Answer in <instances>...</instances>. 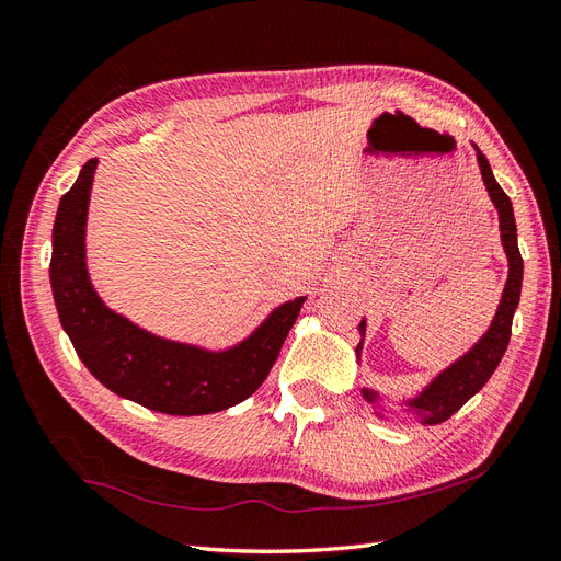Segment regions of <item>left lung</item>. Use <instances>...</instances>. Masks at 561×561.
Wrapping results in <instances>:
<instances>
[{"label":"left lung","mask_w":561,"mask_h":561,"mask_svg":"<svg viewBox=\"0 0 561 561\" xmlns=\"http://www.w3.org/2000/svg\"><path fill=\"white\" fill-rule=\"evenodd\" d=\"M474 146V144H472ZM477 150V162L481 170L483 186L489 191V198L493 207L497 209V226H501V243L507 256V280L501 295V305L495 309L493 321L489 330L472 344V350H467L458 360H453L448 368L438 373L434 380L417 391L415 397L391 401L385 393H377L368 387L360 389V397L366 399L375 415L380 420L393 417V415H411L415 417L420 425H438V422L448 420L453 413H458L460 408L474 397V393L489 382V377L501 363L510 335H512V316L517 311L519 305V295H522V276H524V260L519 254L517 245V224H514V211H512V201L505 195V191L497 186V181L491 172V164L486 156L474 146ZM358 335L360 342L356 344V360L360 363V352H363V337H366V318L358 323ZM397 404L398 408L393 409Z\"/></svg>","instance_id":"left-lung-1"}]
</instances>
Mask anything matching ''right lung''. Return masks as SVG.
<instances>
[{"label": "right lung", "instance_id": "add662e5", "mask_svg": "<svg viewBox=\"0 0 561 561\" xmlns=\"http://www.w3.org/2000/svg\"><path fill=\"white\" fill-rule=\"evenodd\" d=\"M99 160L84 162L60 198L51 231L54 305L80 360L113 393L168 415H207L260 389L297 321L305 295L271 309L248 337L207 350L160 337L113 311L89 276L87 217Z\"/></svg>", "mask_w": 561, "mask_h": 561}]
</instances>
